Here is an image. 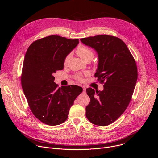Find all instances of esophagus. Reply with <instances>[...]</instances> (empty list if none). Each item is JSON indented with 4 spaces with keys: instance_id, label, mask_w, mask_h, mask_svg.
Segmentation results:
<instances>
[{
    "instance_id": "obj_1",
    "label": "esophagus",
    "mask_w": 158,
    "mask_h": 158,
    "mask_svg": "<svg viewBox=\"0 0 158 158\" xmlns=\"http://www.w3.org/2000/svg\"><path fill=\"white\" fill-rule=\"evenodd\" d=\"M82 89H83V91L85 92V89H86V87H85V86H83V87H82Z\"/></svg>"
}]
</instances>
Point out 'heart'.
I'll list each match as a JSON object with an SVG mask.
<instances>
[{
  "label": "heart",
  "instance_id": "b5f03b06",
  "mask_svg": "<svg viewBox=\"0 0 158 158\" xmlns=\"http://www.w3.org/2000/svg\"><path fill=\"white\" fill-rule=\"evenodd\" d=\"M76 53L80 57H81L85 61L91 60L94 57V52L92 51V49H91L87 46H84V45H80L79 46H78V48L76 49ZM69 58H70L69 54H68L65 57L64 60V63L65 64L67 63ZM87 74H88L87 73L85 74V75H87ZM83 77H84L83 75L80 74H77L75 76V78L79 81H82L83 80Z\"/></svg>",
  "mask_w": 158,
  "mask_h": 158
}]
</instances>
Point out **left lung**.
<instances>
[{
    "label": "left lung",
    "instance_id": "obj_1",
    "mask_svg": "<svg viewBox=\"0 0 158 158\" xmlns=\"http://www.w3.org/2000/svg\"><path fill=\"white\" fill-rule=\"evenodd\" d=\"M81 40L98 52L94 76L104 84L101 91L86 89L91 101L85 107V116L91 123L106 126L123 114L131 100L138 79L136 63L126 44L117 37L98 35Z\"/></svg>",
    "mask_w": 158,
    "mask_h": 158
}]
</instances>
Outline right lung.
I'll return each mask as SVG.
<instances>
[{"mask_svg":"<svg viewBox=\"0 0 158 158\" xmlns=\"http://www.w3.org/2000/svg\"><path fill=\"white\" fill-rule=\"evenodd\" d=\"M79 39L50 35L33 42L25 55L21 84L29 106L42 123L56 126L65 122L74 100L82 92L76 85L58 87L54 74L64 68V60Z\"/></svg>","mask_w":158,"mask_h":158,"instance_id":"obj_1","label":"right lung"}]
</instances>
